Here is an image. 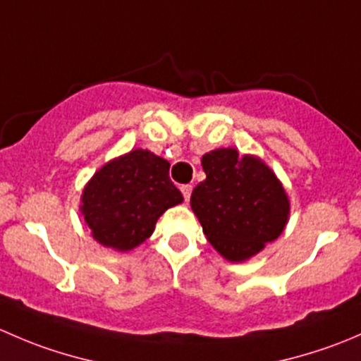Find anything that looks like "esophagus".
<instances>
[{
    "instance_id": "obj_1",
    "label": "esophagus",
    "mask_w": 361,
    "mask_h": 361,
    "mask_svg": "<svg viewBox=\"0 0 361 361\" xmlns=\"http://www.w3.org/2000/svg\"><path fill=\"white\" fill-rule=\"evenodd\" d=\"M181 194H183L185 201H190V195H192V185H181Z\"/></svg>"
}]
</instances>
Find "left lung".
<instances>
[{"label": "left lung", "instance_id": "left-lung-1", "mask_svg": "<svg viewBox=\"0 0 361 361\" xmlns=\"http://www.w3.org/2000/svg\"><path fill=\"white\" fill-rule=\"evenodd\" d=\"M201 162L206 180L192 192L190 206L221 257L245 262L281 235L290 201L267 164L235 148H218Z\"/></svg>", "mask_w": 361, "mask_h": 361}]
</instances>
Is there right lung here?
<instances>
[{
    "label": "right lung",
    "instance_id": "add662e5",
    "mask_svg": "<svg viewBox=\"0 0 361 361\" xmlns=\"http://www.w3.org/2000/svg\"><path fill=\"white\" fill-rule=\"evenodd\" d=\"M181 201L183 195L169 180V162L137 148L90 178L80 211L99 245L129 251L154 234L164 211Z\"/></svg>",
    "mask_w": 361,
    "mask_h": 361
}]
</instances>
